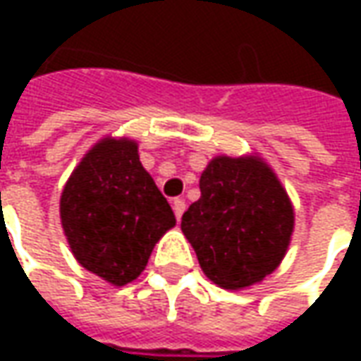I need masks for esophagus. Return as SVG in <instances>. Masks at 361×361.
<instances>
[{
    "label": "esophagus",
    "mask_w": 361,
    "mask_h": 361,
    "mask_svg": "<svg viewBox=\"0 0 361 361\" xmlns=\"http://www.w3.org/2000/svg\"><path fill=\"white\" fill-rule=\"evenodd\" d=\"M173 212H176V219L180 220L181 214L185 212V199H181V197H178V199H173Z\"/></svg>",
    "instance_id": "34e87169"
}]
</instances>
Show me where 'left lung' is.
Listing matches in <instances>:
<instances>
[{"mask_svg": "<svg viewBox=\"0 0 361 361\" xmlns=\"http://www.w3.org/2000/svg\"><path fill=\"white\" fill-rule=\"evenodd\" d=\"M181 230L209 279L226 290L257 284L280 265L294 232L286 189L257 157H216Z\"/></svg>", "mask_w": 361, "mask_h": 361, "instance_id": "8db88e82", "label": "left lung"}]
</instances>
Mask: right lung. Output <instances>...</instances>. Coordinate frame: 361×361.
Returning <instances> with one entry per match:
<instances>
[{
	"label": "right lung",
	"mask_w": 361,
	"mask_h": 361,
	"mask_svg": "<svg viewBox=\"0 0 361 361\" xmlns=\"http://www.w3.org/2000/svg\"><path fill=\"white\" fill-rule=\"evenodd\" d=\"M59 214L75 259L114 286L137 279L154 243L176 226L137 142L111 137L96 142L75 168Z\"/></svg>",
	"instance_id": "add662e5"
}]
</instances>
